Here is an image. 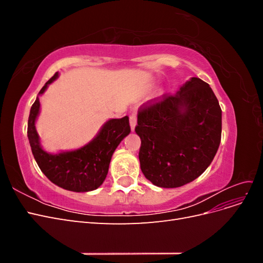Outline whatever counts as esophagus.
<instances>
[{
    "instance_id": "34e87169",
    "label": "esophagus",
    "mask_w": 263,
    "mask_h": 263,
    "mask_svg": "<svg viewBox=\"0 0 263 263\" xmlns=\"http://www.w3.org/2000/svg\"><path fill=\"white\" fill-rule=\"evenodd\" d=\"M129 124H130V129L132 132L135 130V127L137 125V115L135 112H133L129 116Z\"/></svg>"
}]
</instances>
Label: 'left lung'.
Masks as SVG:
<instances>
[{
  "instance_id": "1",
  "label": "left lung",
  "mask_w": 263,
  "mask_h": 263,
  "mask_svg": "<svg viewBox=\"0 0 263 263\" xmlns=\"http://www.w3.org/2000/svg\"><path fill=\"white\" fill-rule=\"evenodd\" d=\"M142 106L135 132L141 140L139 161L146 179L172 189L200 177L221 137V109L211 86L191 78L173 97Z\"/></svg>"
}]
</instances>
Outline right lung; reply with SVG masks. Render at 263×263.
Returning a JSON list of instances; mask_svg holds the SVG:
<instances>
[{"mask_svg":"<svg viewBox=\"0 0 263 263\" xmlns=\"http://www.w3.org/2000/svg\"><path fill=\"white\" fill-rule=\"evenodd\" d=\"M59 73L47 81L39 91L36 101L30 107L27 137L39 169L53 184L72 192H90L104 182L110 159L121 141L130 133L128 116L112 118L103 124L91 141L81 148L50 154L41 144L36 130V121L41 113L39 97L45 93L49 84L57 80Z\"/></svg>","mask_w":263,"mask_h":263,"instance_id":"obj_1","label":"right lung"}]
</instances>
